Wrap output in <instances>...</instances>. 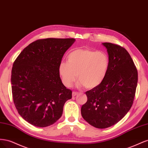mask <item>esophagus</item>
Returning a JSON list of instances; mask_svg holds the SVG:
<instances>
[{
    "mask_svg": "<svg viewBox=\"0 0 148 148\" xmlns=\"http://www.w3.org/2000/svg\"><path fill=\"white\" fill-rule=\"evenodd\" d=\"M77 95H78V92H75V91H73V92H72V96H73V97L76 96H77Z\"/></svg>",
    "mask_w": 148,
    "mask_h": 148,
    "instance_id": "esophagus-1",
    "label": "esophagus"
}]
</instances>
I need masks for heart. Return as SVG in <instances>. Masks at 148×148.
Listing matches in <instances>:
<instances>
[{"instance_id": "b5f03b06", "label": "heart", "mask_w": 148, "mask_h": 148, "mask_svg": "<svg viewBox=\"0 0 148 148\" xmlns=\"http://www.w3.org/2000/svg\"><path fill=\"white\" fill-rule=\"evenodd\" d=\"M109 66V57L104 52L78 49L68 56V62H61L59 74L66 87H70L78 77V86L91 89L101 84Z\"/></svg>"}]
</instances>
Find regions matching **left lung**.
<instances>
[{"mask_svg": "<svg viewBox=\"0 0 148 148\" xmlns=\"http://www.w3.org/2000/svg\"><path fill=\"white\" fill-rule=\"evenodd\" d=\"M109 57L106 77L99 86L86 92L88 101L81 109L83 118L94 127L106 128L122 120L130 109L138 83V71L126 49L102 43Z\"/></svg>", "mask_w": 148, "mask_h": 148, "instance_id": "obj_1", "label": "left lung"}]
</instances>
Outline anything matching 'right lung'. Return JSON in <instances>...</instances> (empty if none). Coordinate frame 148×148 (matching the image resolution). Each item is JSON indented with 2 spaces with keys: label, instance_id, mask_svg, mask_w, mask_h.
<instances>
[{
  "label": "right lung",
  "instance_id": "right-lung-1",
  "mask_svg": "<svg viewBox=\"0 0 148 148\" xmlns=\"http://www.w3.org/2000/svg\"><path fill=\"white\" fill-rule=\"evenodd\" d=\"M75 39L47 38L26 47L13 63L11 84L18 112L38 127L50 126L63 113L72 92L62 83L59 66Z\"/></svg>",
  "mask_w": 148,
  "mask_h": 148
}]
</instances>
